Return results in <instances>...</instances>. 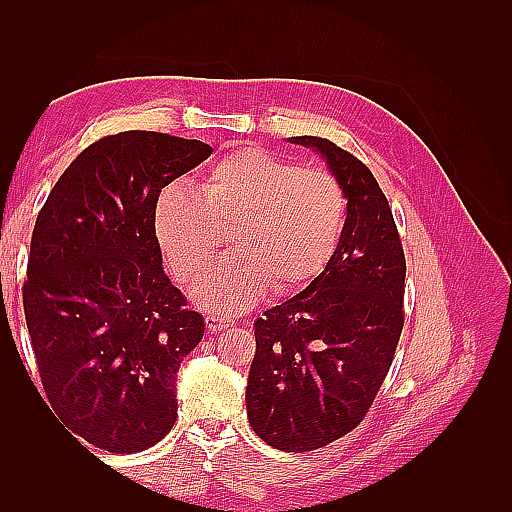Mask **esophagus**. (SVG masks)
Here are the masks:
<instances>
[{
    "instance_id": "esophagus-1",
    "label": "esophagus",
    "mask_w": 512,
    "mask_h": 512,
    "mask_svg": "<svg viewBox=\"0 0 512 512\" xmlns=\"http://www.w3.org/2000/svg\"><path fill=\"white\" fill-rule=\"evenodd\" d=\"M205 324H207V329L211 331V333H220V331H224V329H228V324H230V318H224V316H215V314H207L205 316Z\"/></svg>"
}]
</instances>
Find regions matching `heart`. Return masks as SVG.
<instances>
[{"label":"heart","mask_w":512,"mask_h":512,"mask_svg":"<svg viewBox=\"0 0 512 512\" xmlns=\"http://www.w3.org/2000/svg\"><path fill=\"white\" fill-rule=\"evenodd\" d=\"M348 220L344 185L327 168L258 147H235L209 162L194 192L166 185L153 205V237L170 271L194 286L209 271L228 226L232 252L196 292L198 305L235 314L269 288L294 294L329 267Z\"/></svg>","instance_id":"heart-1"}]
</instances>
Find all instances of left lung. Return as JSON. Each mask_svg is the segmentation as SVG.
Segmentation results:
<instances>
[{
    "mask_svg": "<svg viewBox=\"0 0 512 512\" xmlns=\"http://www.w3.org/2000/svg\"><path fill=\"white\" fill-rule=\"evenodd\" d=\"M292 141L327 158L348 220L318 280L254 320L245 406L256 436L305 453L346 436L374 404L404 329L406 256L371 170L327 138Z\"/></svg>",
    "mask_w": 512,
    "mask_h": 512,
    "instance_id": "left-lung-1",
    "label": "left lung"
}]
</instances>
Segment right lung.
<instances>
[{
    "label": "right lung",
    "instance_id": "1",
    "mask_svg": "<svg viewBox=\"0 0 512 512\" xmlns=\"http://www.w3.org/2000/svg\"><path fill=\"white\" fill-rule=\"evenodd\" d=\"M211 151L162 132L104 136L36 218L23 309L42 389L74 436L108 453L145 451L175 425L179 363L205 320L162 269L153 205Z\"/></svg>",
    "mask_w": 512,
    "mask_h": 512
}]
</instances>
